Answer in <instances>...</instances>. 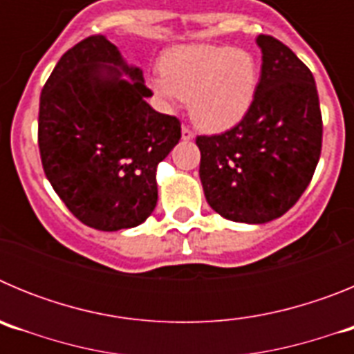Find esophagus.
I'll return each instance as SVG.
<instances>
[{"label": "esophagus", "mask_w": 354, "mask_h": 354, "mask_svg": "<svg viewBox=\"0 0 354 354\" xmlns=\"http://www.w3.org/2000/svg\"><path fill=\"white\" fill-rule=\"evenodd\" d=\"M195 138V133H193L192 129L187 126H183V140H186V142H189V140Z\"/></svg>", "instance_id": "obj_1"}]
</instances>
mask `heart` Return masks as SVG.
Wrapping results in <instances>:
<instances>
[{
  "label": "heart",
  "instance_id": "heart-1",
  "mask_svg": "<svg viewBox=\"0 0 354 354\" xmlns=\"http://www.w3.org/2000/svg\"><path fill=\"white\" fill-rule=\"evenodd\" d=\"M162 76L152 81L167 101L184 99L196 126L225 131L248 113L257 93V58L228 46H187L162 58Z\"/></svg>",
  "mask_w": 354,
  "mask_h": 354
}]
</instances>
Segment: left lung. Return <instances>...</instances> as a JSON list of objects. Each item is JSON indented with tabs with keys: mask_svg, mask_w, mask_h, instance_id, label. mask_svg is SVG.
I'll return each mask as SVG.
<instances>
[{
	"mask_svg": "<svg viewBox=\"0 0 354 354\" xmlns=\"http://www.w3.org/2000/svg\"><path fill=\"white\" fill-rule=\"evenodd\" d=\"M257 44L262 72L248 113L225 133L196 136L207 204L243 223L286 214L310 184L323 145L310 68L274 37Z\"/></svg>",
	"mask_w": 354,
	"mask_h": 354,
	"instance_id": "left-lung-1",
	"label": "left lung"
}]
</instances>
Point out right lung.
<instances>
[{
    "label": "right lung",
    "instance_id": "1",
    "mask_svg": "<svg viewBox=\"0 0 354 354\" xmlns=\"http://www.w3.org/2000/svg\"><path fill=\"white\" fill-rule=\"evenodd\" d=\"M126 71L131 80H122ZM138 67L102 35L68 49L40 93L39 149L46 177L81 223L115 232L152 214L156 168L180 140V122L147 104Z\"/></svg>",
    "mask_w": 354,
    "mask_h": 354
}]
</instances>
